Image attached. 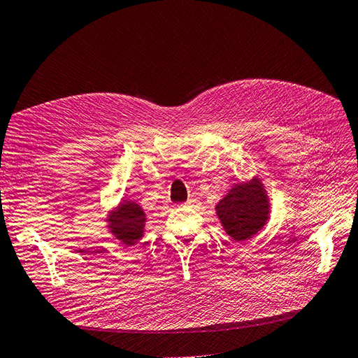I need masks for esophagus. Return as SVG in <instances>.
<instances>
[{
  "label": "esophagus",
  "instance_id": "obj_1",
  "mask_svg": "<svg viewBox=\"0 0 358 358\" xmlns=\"http://www.w3.org/2000/svg\"><path fill=\"white\" fill-rule=\"evenodd\" d=\"M194 203H196V200H194V199H189L185 204H187V206H194Z\"/></svg>",
  "mask_w": 358,
  "mask_h": 358
}]
</instances>
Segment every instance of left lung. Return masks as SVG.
<instances>
[{
  "label": "left lung",
  "mask_w": 358,
  "mask_h": 358,
  "mask_svg": "<svg viewBox=\"0 0 358 358\" xmlns=\"http://www.w3.org/2000/svg\"><path fill=\"white\" fill-rule=\"evenodd\" d=\"M216 216L233 241L243 242L262 231L270 218V201L259 178L234 185L215 206Z\"/></svg>",
  "instance_id": "obj_1"
}]
</instances>
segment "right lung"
Segmentation results:
<instances>
[{
  "instance_id": "add662e5",
  "label": "right lung",
  "mask_w": 358,
  "mask_h": 358,
  "mask_svg": "<svg viewBox=\"0 0 358 358\" xmlns=\"http://www.w3.org/2000/svg\"><path fill=\"white\" fill-rule=\"evenodd\" d=\"M107 230L115 239L129 246L145 236L146 213L142 206L131 200H122L106 216Z\"/></svg>"
}]
</instances>
